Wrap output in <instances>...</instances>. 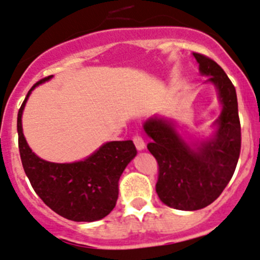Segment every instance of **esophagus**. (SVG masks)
<instances>
[{"instance_id":"esophagus-1","label":"esophagus","mask_w":260,"mask_h":260,"mask_svg":"<svg viewBox=\"0 0 260 260\" xmlns=\"http://www.w3.org/2000/svg\"><path fill=\"white\" fill-rule=\"evenodd\" d=\"M133 142H134L138 151H142V149H144V147H146V143H144V140H143L142 135L139 134H135L134 137H133Z\"/></svg>"}]
</instances>
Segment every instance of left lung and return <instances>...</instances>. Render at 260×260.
Masks as SVG:
<instances>
[{"label":"left lung","mask_w":260,"mask_h":260,"mask_svg":"<svg viewBox=\"0 0 260 260\" xmlns=\"http://www.w3.org/2000/svg\"><path fill=\"white\" fill-rule=\"evenodd\" d=\"M200 72L210 76L223 104L216 121L214 139L196 149L189 148L170 122L151 118L144 132L151 138L148 151L158 165L156 192L159 200L178 210H200L215 201L230 183L241 151V125L237 95L233 83L222 67L199 52H193Z\"/></svg>","instance_id":"1"}]
</instances>
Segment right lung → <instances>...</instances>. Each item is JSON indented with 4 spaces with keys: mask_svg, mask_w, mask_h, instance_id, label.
<instances>
[{
    "mask_svg": "<svg viewBox=\"0 0 260 260\" xmlns=\"http://www.w3.org/2000/svg\"><path fill=\"white\" fill-rule=\"evenodd\" d=\"M52 76L36 82L18 112V142L21 164L38 197L51 210L73 222H95L108 215L118 199V179L137 154L132 140L109 142L85 161L49 162L28 147L21 114L30 91Z\"/></svg>",
    "mask_w": 260,
    "mask_h": 260,
    "instance_id": "1",
    "label": "right lung"
}]
</instances>
